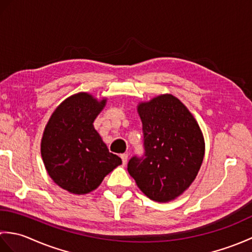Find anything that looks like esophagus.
Returning <instances> with one entry per match:
<instances>
[{
	"instance_id": "1",
	"label": "esophagus",
	"mask_w": 252,
	"mask_h": 252,
	"mask_svg": "<svg viewBox=\"0 0 252 252\" xmlns=\"http://www.w3.org/2000/svg\"><path fill=\"white\" fill-rule=\"evenodd\" d=\"M120 157H121V159H122V163L126 165V161H127V157H129V155H127V154H121Z\"/></svg>"
}]
</instances>
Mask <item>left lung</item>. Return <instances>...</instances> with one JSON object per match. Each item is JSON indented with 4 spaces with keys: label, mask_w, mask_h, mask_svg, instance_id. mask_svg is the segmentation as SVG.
<instances>
[{
    "label": "left lung",
    "mask_w": 252,
    "mask_h": 252,
    "mask_svg": "<svg viewBox=\"0 0 252 252\" xmlns=\"http://www.w3.org/2000/svg\"><path fill=\"white\" fill-rule=\"evenodd\" d=\"M145 155L133 157L127 171L149 199L169 202L189 189L205 156V138L187 107L172 94L137 105Z\"/></svg>",
    "instance_id": "obj_1"
}]
</instances>
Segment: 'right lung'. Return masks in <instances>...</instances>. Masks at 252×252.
<instances>
[{
  "mask_svg": "<svg viewBox=\"0 0 252 252\" xmlns=\"http://www.w3.org/2000/svg\"><path fill=\"white\" fill-rule=\"evenodd\" d=\"M107 98L79 92L56 107L44 127L41 156L55 183L71 194L85 195L97 189L105 176L122 163L109 153L93 126Z\"/></svg>",
  "mask_w": 252,
  "mask_h": 252,
  "instance_id": "add662e5",
  "label": "right lung"
}]
</instances>
